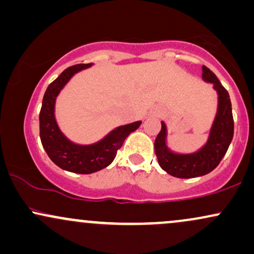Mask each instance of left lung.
Returning <instances> with one entry per match:
<instances>
[{
  "label": "left lung",
  "mask_w": 254,
  "mask_h": 254,
  "mask_svg": "<svg viewBox=\"0 0 254 254\" xmlns=\"http://www.w3.org/2000/svg\"><path fill=\"white\" fill-rule=\"evenodd\" d=\"M202 71L203 80L214 84V89L218 95L217 112L206 143L196 153H173L166 143L167 127L165 122H161V131L156 136L154 143L157 161L162 170L171 176L184 179L202 177L214 171L228 150L234 135V121L228 92L210 69L203 65Z\"/></svg>",
  "instance_id": "obj_1"
}]
</instances>
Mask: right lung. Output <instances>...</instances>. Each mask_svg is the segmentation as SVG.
Masks as SVG:
<instances>
[{"label": "right lung", "mask_w": 254, "mask_h": 254, "mask_svg": "<svg viewBox=\"0 0 254 254\" xmlns=\"http://www.w3.org/2000/svg\"><path fill=\"white\" fill-rule=\"evenodd\" d=\"M89 66H92V63L69 66L54 82L49 84L44 94L42 110L39 113L40 139L46 154L58 167L78 174H90L107 167L115 160L125 138L138 129L142 123L138 121L135 123L122 125L111 131L101 141L87 145L74 143L64 136L55 118L56 98L76 72Z\"/></svg>", "instance_id": "obj_1"}]
</instances>
